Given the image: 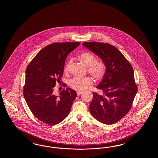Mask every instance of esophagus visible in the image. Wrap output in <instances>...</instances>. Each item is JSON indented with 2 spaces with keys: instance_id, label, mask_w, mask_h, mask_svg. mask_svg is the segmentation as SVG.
I'll list each match as a JSON object with an SVG mask.
<instances>
[{
  "instance_id": "obj_1",
  "label": "esophagus",
  "mask_w": 158,
  "mask_h": 158,
  "mask_svg": "<svg viewBox=\"0 0 158 158\" xmlns=\"http://www.w3.org/2000/svg\"><path fill=\"white\" fill-rule=\"evenodd\" d=\"M82 93V92H81V91H77V94L78 96L80 95Z\"/></svg>"
}]
</instances>
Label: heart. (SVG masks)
Segmentation results:
<instances>
[{
  "mask_svg": "<svg viewBox=\"0 0 158 158\" xmlns=\"http://www.w3.org/2000/svg\"><path fill=\"white\" fill-rule=\"evenodd\" d=\"M78 60L82 64L87 67V71L91 76L96 80H101L103 77L106 72V66L102 61L97 60L94 54L90 52H85L80 55ZM71 64V60L68 62L64 72H67ZM69 85L72 89L77 91H83L87 89L88 86L93 84V80L90 77H74L69 81Z\"/></svg>",
  "mask_w": 158,
  "mask_h": 158,
  "instance_id": "b5f03b06",
  "label": "heart"
}]
</instances>
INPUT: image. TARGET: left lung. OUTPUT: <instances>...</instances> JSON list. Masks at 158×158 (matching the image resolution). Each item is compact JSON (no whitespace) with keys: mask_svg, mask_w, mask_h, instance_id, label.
<instances>
[{"mask_svg":"<svg viewBox=\"0 0 158 158\" xmlns=\"http://www.w3.org/2000/svg\"><path fill=\"white\" fill-rule=\"evenodd\" d=\"M82 45L100 57L106 66L105 75L97 86L103 94L93 92L90 114L103 124H113L131 110L137 94L133 69L121 52L110 44L87 42Z\"/></svg>","mask_w":158,"mask_h":158,"instance_id":"8db88e82","label":"left lung"}]
</instances>
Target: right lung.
<instances>
[{
	"instance_id": "obj_1",
	"label": "right lung",
	"mask_w": 158,
	"mask_h": 158,
	"mask_svg": "<svg viewBox=\"0 0 158 158\" xmlns=\"http://www.w3.org/2000/svg\"><path fill=\"white\" fill-rule=\"evenodd\" d=\"M80 44H50L42 49L27 67L25 99L33 114L46 124H57L67 118L77 97L76 91L69 87L64 89L57 96L53 91L56 82L61 80L68 55Z\"/></svg>"
}]
</instances>
